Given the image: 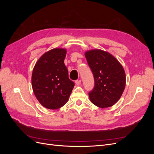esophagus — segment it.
<instances>
[{
	"instance_id": "esophagus-1",
	"label": "esophagus",
	"mask_w": 154,
	"mask_h": 154,
	"mask_svg": "<svg viewBox=\"0 0 154 154\" xmlns=\"http://www.w3.org/2000/svg\"><path fill=\"white\" fill-rule=\"evenodd\" d=\"M75 83H76V84L77 85H81V83H82V80H76Z\"/></svg>"
}]
</instances>
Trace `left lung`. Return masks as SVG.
<instances>
[{"label": "left lung", "instance_id": "1", "mask_svg": "<svg viewBox=\"0 0 154 154\" xmlns=\"http://www.w3.org/2000/svg\"><path fill=\"white\" fill-rule=\"evenodd\" d=\"M85 55L94 78V87L88 92L91 102L100 108L114 105L125 87L123 66L112 55L100 49L88 51Z\"/></svg>", "mask_w": 154, "mask_h": 154}]
</instances>
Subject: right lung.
Masks as SVG:
<instances>
[{"mask_svg": "<svg viewBox=\"0 0 154 154\" xmlns=\"http://www.w3.org/2000/svg\"><path fill=\"white\" fill-rule=\"evenodd\" d=\"M66 53V49L62 48L48 51L38 59L32 70L34 94L40 104L49 109H58L66 104L74 86L64 63Z\"/></svg>", "mask_w": 154, "mask_h": 154, "instance_id": "right-lung-1", "label": "right lung"}]
</instances>
